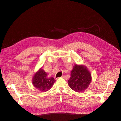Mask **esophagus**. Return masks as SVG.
<instances>
[{
  "label": "esophagus",
  "mask_w": 121,
  "mask_h": 121,
  "mask_svg": "<svg viewBox=\"0 0 121 121\" xmlns=\"http://www.w3.org/2000/svg\"><path fill=\"white\" fill-rule=\"evenodd\" d=\"M61 77L62 78H64V79H67V77L65 76H62Z\"/></svg>",
  "instance_id": "34e87169"
}]
</instances>
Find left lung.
<instances>
[{"mask_svg":"<svg viewBox=\"0 0 121 121\" xmlns=\"http://www.w3.org/2000/svg\"><path fill=\"white\" fill-rule=\"evenodd\" d=\"M91 79V74L85 66L75 65L71 71L68 84L76 92H81L89 86Z\"/></svg>","mask_w":121,"mask_h":121,"instance_id":"1","label":"left lung"}]
</instances>
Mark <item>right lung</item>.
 <instances>
[{"mask_svg":"<svg viewBox=\"0 0 121 121\" xmlns=\"http://www.w3.org/2000/svg\"><path fill=\"white\" fill-rule=\"evenodd\" d=\"M56 82L54 78L48 77L47 74L42 69L36 72L32 79V83L38 90L46 92L49 90Z\"/></svg>","mask_w":121,"mask_h":121,"instance_id":"1","label":"right lung"}]
</instances>
